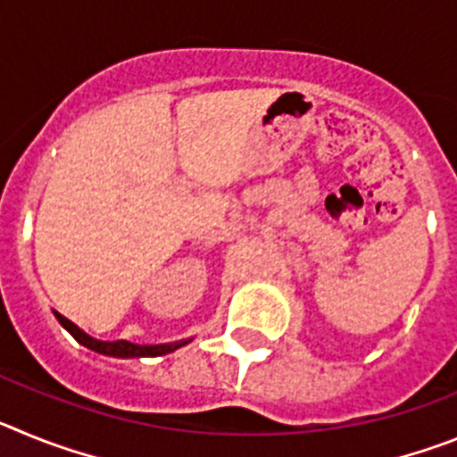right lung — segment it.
Here are the masks:
<instances>
[{
	"label": "right lung",
	"instance_id": "add662e5",
	"mask_svg": "<svg viewBox=\"0 0 457 457\" xmlns=\"http://www.w3.org/2000/svg\"><path fill=\"white\" fill-rule=\"evenodd\" d=\"M56 320L62 322L66 327L68 332L75 337V341L87 345V348L96 350L100 354H109V357H160V354H169L173 353L176 348L185 345L187 341H180V343H167V345H137V343L130 341H98V338H91L88 334H84L78 325H72L68 318H63L62 313H54Z\"/></svg>",
	"mask_w": 457,
	"mask_h": 457
}]
</instances>
